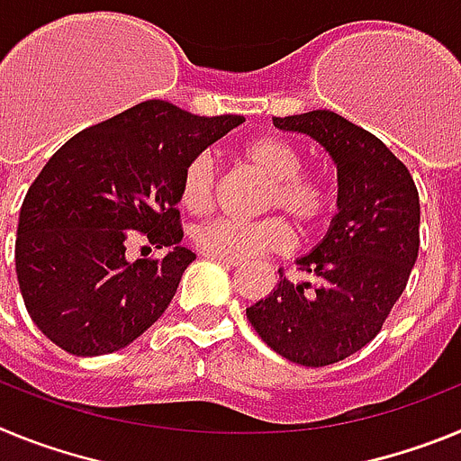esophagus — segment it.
I'll return each instance as SVG.
<instances>
[{
	"label": "esophagus",
	"mask_w": 461,
	"mask_h": 461,
	"mask_svg": "<svg viewBox=\"0 0 461 461\" xmlns=\"http://www.w3.org/2000/svg\"><path fill=\"white\" fill-rule=\"evenodd\" d=\"M207 258H212V260H219V263H223V266H240V260L238 258H226V256H212V254H207Z\"/></svg>",
	"instance_id": "obj_1"
}]
</instances>
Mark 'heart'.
Instances as JSON below:
<instances>
[{
  "label": "heart",
  "mask_w": 461,
  "mask_h": 461,
  "mask_svg": "<svg viewBox=\"0 0 461 461\" xmlns=\"http://www.w3.org/2000/svg\"><path fill=\"white\" fill-rule=\"evenodd\" d=\"M247 164L267 177L266 210H284L303 230H312L328 217L335 203V189L325 175L303 168V152L286 138L276 133H260L240 148ZM217 173L207 152L186 161L180 177V205L191 214H205L214 201ZM291 228L281 217H266L258 221L214 219L194 230V242L205 254L226 258H251L263 251L291 247Z\"/></svg>",
  "instance_id": "1"
}]
</instances>
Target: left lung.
Masks as SVG:
<instances>
[{
	"label": "left lung",
	"mask_w": 461,
	"mask_h": 461,
	"mask_svg": "<svg viewBox=\"0 0 461 461\" xmlns=\"http://www.w3.org/2000/svg\"><path fill=\"white\" fill-rule=\"evenodd\" d=\"M276 129L307 133L337 166V214L297 270L313 284H279L247 309L260 339L286 360L325 367L381 332L420 247V198L406 168L374 133L332 110L275 117Z\"/></svg>",
	"instance_id": "left-lung-1"
}]
</instances>
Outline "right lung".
I'll return each mask as SVG.
<instances>
[{"instance_id": "right-lung-1", "label": "right lung", "mask_w": 461, "mask_h": 461, "mask_svg": "<svg viewBox=\"0 0 461 461\" xmlns=\"http://www.w3.org/2000/svg\"><path fill=\"white\" fill-rule=\"evenodd\" d=\"M242 122L152 99L52 154L24 195L15 240L24 307L52 344L73 356H105L168 309L195 260L180 247L182 170ZM136 237L169 254L129 261L125 247Z\"/></svg>"}]
</instances>
